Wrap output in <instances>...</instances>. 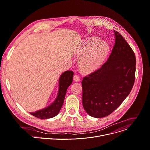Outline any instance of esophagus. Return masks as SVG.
<instances>
[{
    "instance_id": "obj_1",
    "label": "esophagus",
    "mask_w": 150,
    "mask_h": 150,
    "mask_svg": "<svg viewBox=\"0 0 150 150\" xmlns=\"http://www.w3.org/2000/svg\"><path fill=\"white\" fill-rule=\"evenodd\" d=\"M74 79L75 81H76V82H78V81H79L80 80V76L76 74L74 76Z\"/></svg>"
}]
</instances>
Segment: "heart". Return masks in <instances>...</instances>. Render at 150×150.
I'll return each mask as SVG.
<instances>
[{
	"instance_id": "b5f03b06",
	"label": "heart",
	"mask_w": 150,
	"mask_h": 150,
	"mask_svg": "<svg viewBox=\"0 0 150 150\" xmlns=\"http://www.w3.org/2000/svg\"><path fill=\"white\" fill-rule=\"evenodd\" d=\"M110 51L109 45L97 38H90L80 51L79 65L86 72H90L99 66L105 59Z\"/></svg>"
}]
</instances>
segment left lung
Listing matches in <instances>:
<instances>
[{
    "label": "left lung",
    "instance_id": "1",
    "mask_svg": "<svg viewBox=\"0 0 150 150\" xmlns=\"http://www.w3.org/2000/svg\"><path fill=\"white\" fill-rule=\"evenodd\" d=\"M115 44L107 61L83 78V105L95 118L111 114L130 93L135 79L136 57L121 34L114 30Z\"/></svg>",
    "mask_w": 150,
    "mask_h": 150
}]
</instances>
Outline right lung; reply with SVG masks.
<instances>
[{"label":"right lung","instance_id":"1","mask_svg":"<svg viewBox=\"0 0 150 150\" xmlns=\"http://www.w3.org/2000/svg\"><path fill=\"white\" fill-rule=\"evenodd\" d=\"M74 72L72 71L64 72L59 79V90L56 99L49 106L30 114L37 118L47 119L56 116L63 104L67 88L72 84Z\"/></svg>","mask_w":150,"mask_h":150}]
</instances>
